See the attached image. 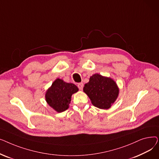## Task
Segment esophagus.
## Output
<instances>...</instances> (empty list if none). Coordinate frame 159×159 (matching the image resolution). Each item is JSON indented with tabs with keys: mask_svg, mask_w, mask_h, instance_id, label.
Instances as JSON below:
<instances>
[{
	"mask_svg": "<svg viewBox=\"0 0 159 159\" xmlns=\"http://www.w3.org/2000/svg\"><path fill=\"white\" fill-rule=\"evenodd\" d=\"M77 86L80 90H82L83 89V87H84V84H83L82 82H80V83H79Z\"/></svg>",
	"mask_w": 159,
	"mask_h": 159,
	"instance_id": "1",
	"label": "esophagus"
}]
</instances>
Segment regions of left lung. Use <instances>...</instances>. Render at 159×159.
Instances as JSON below:
<instances>
[{"label":"left lung","mask_w":159,"mask_h":159,"mask_svg":"<svg viewBox=\"0 0 159 159\" xmlns=\"http://www.w3.org/2000/svg\"><path fill=\"white\" fill-rule=\"evenodd\" d=\"M84 92L89 97L92 104L100 109H108L119 95V89L111 78L94 74L84 85Z\"/></svg>","instance_id":"left-lung-1"}]
</instances>
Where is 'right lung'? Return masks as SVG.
Returning a JSON list of instances; mask_svg holds the SVG:
<instances>
[{"label": "right lung", "instance_id": "add662e5", "mask_svg": "<svg viewBox=\"0 0 159 159\" xmlns=\"http://www.w3.org/2000/svg\"><path fill=\"white\" fill-rule=\"evenodd\" d=\"M79 90L76 85L56 79L46 91V100L48 104L58 113L64 111L69 107L72 94Z\"/></svg>", "mask_w": 159, "mask_h": 159}]
</instances>
